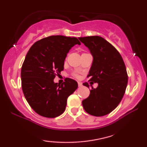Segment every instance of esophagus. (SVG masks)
<instances>
[{"label": "esophagus", "instance_id": "34e87169", "mask_svg": "<svg viewBox=\"0 0 147 147\" xmlns=\"http://www.w3.org/2000/svg\"><path fill=\"white\" fill-rule=\"evenodd\" d=\"M78 86H79V87H81V86H82V82H78Z\"/></svg>", "mask_w": 147, "mask_h": 147}]
</instances>
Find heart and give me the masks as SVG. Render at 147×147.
Listing matches in <instances>:
<instances>
[{"label":"heart","mask_w":147,"mask_h":147,"mask_svg":"<svg viewBox=\"0 0 147 147\" xmlns=\"http://www.w3.org/2000/svg\"><path fill=\"white\" fill-rule=\"evenodd\" d=\"M72 76H73L74 78H80V76L78 75L77 73H75V72L72 74Z\"/></svg>","instance_id":"heart-1"}]
</instances>
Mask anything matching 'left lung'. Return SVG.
<instances>
[{"label":"left lung","mask_w":147,"mask_h":147,"mask_svg":"<svg viewBox=\"0 0 147 147\" xmlns=\"http://www.w3.org/2000/svg\"><path fill=\"white\" fill-rule=\"evenodd\" d=\"M79 39L93 56L88 78L98 84L96 89L92 88L90 96L82 101V105L90 115H106L117 107L125 93L128 84L125 64L117 49L104 38L90 36ZM83 85L89 88L87 82Z\"/></svg>","instance_id":"left-lung-1"}]
</instances>
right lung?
I'll list each match as a JSON object with an SVG mask.
<instances>
[{"instance_id": "right-lung-1", "label": "right lung", "mask_w": 147, "mask_h": 147, "mask_svg": "<svg viewBox=\"0 0 147 147\" xmlns=\"http://www.w3.org/2000/svg\"><path fill=\"white\" fill-rule=\"evenodd\" d=\"M80 42L76 37L53 35L31 46L21 67L24 96L36 113L55 118L65 111L67 100L78 88L75 80L67 78L59 85L55 76L63 70L64 61L70 49Z\"/></svg>"}]
</instances>
